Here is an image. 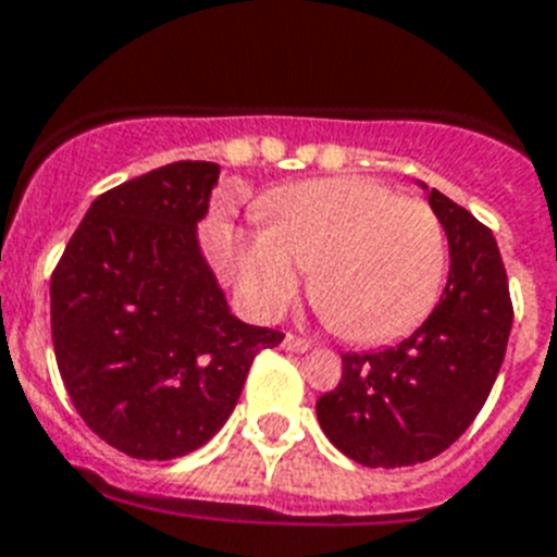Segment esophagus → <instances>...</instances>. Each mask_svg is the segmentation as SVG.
Segmentation results:
<instances>
[{
    "instance_id": "34e87169",
    "label": "esophagus",
    "mask_w": 557,
    "mask_h": 557,
    "mask_svg": "<svg viewBox=\"0 0 557 557\" xmlns=\"http://www.w3.org/2000/svg\"><path fill=\"white\" fill-rule=\"evenodd\" d=\"M283 349H288V351H309L311 343L306 341V337H297V334H286V337H283Z\"/></svg>"
}]
</instances>
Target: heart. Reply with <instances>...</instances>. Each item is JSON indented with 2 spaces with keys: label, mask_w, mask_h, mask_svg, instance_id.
<instances>
[{
  "label": "heart",
  "mask_w": 557,
  "mask_h": 557,
  "mask_svg": "<svg viewBox=\"0 0 557 557\" xmlns=\"http://www.w3.org/2000/svg\"><path fill=\"white\" fill-rule=\"evenodd\" d=\"M263 232L237 239V286L257 314H280L311 271L320 318L346 341L377 346L423 323L446 269V237L423 200L372 180H311L260 206Z\"/></svg>",
  "instance_id": "1"
}]
</instances>
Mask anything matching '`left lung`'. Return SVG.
<instances>
[{
    "mask_svg": "<svg viewBox=\"0 0 557 557\" xmlns=\"http://www.w3.org/2000/svg\"><path fill=\"white\" fill-rule=\"evenodd\" d=\"M429 206L449 239L441 302L397 346L343 355L341 383L318 400L325 437L372 469L414 467L449 449L486 404L512 332L492 232L437 188Z\"/></svg>",
    "mask_w": 557,
    "mask_h": 557,
    "instance_id": "obj_1",
    "label": "left lung"
}]
</instances>
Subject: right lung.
<instances>
[{
	"instance_id": "1",
	"label": "right lung",
	"mask_w": 557,
	"mask_h": 557,
	"mask_svg": "<svg viewBox=\"0 0 557 557\" xmlns=\"http://www.w3.org/2000/svg\"><path fill=\"white\" fill-rule=\"evenodd\" d=\"M216 162H171L90 202L51 277V334L71 404L114 449L171 460L234 411L283 332L228 311L197 243Z\"/></svg>"
}]
</instances>
